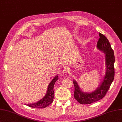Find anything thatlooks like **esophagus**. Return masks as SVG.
<instances>
[{
  "label": "esophagus",
  "instance_id": "esophagus-1",
  "mask_svg": "<svg viewBox=\"0 0 122 122\" xmlns=\"http://www.w3.org/2000/svg\"><path fill=\"white\" fill-rule=\"evenodd\" d=\"M63 72L64 73V74H67L69 72V69L67 67H64L63 68Z\"/></svg>",
  "mask_w": 122,
  "mask_h": 122
}]
</instances>
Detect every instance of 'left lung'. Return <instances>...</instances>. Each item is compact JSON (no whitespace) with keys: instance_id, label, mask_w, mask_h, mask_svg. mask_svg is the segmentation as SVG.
<instances>
[{"instance_id":"left-lung-1","label":"left lung","mask_w":122,"mask_h":122,"mask_svg":"<svg viewBox=\"0 0 122 122\" xmlns=\"http://www.w3.org/2000/svg\"><path fill=\"white\" fill-rule=\"evenodd\" d=\"M99 36L100 38L97 43V47L98 50L105 54V75L98 88L91 92L82 91L77 82L73 79L72 81L75 86L74 98L81 104H90L103 98L114 79L115 58L113 51L107 38L101 33H99Z\"/></svg>"}]
</instances>
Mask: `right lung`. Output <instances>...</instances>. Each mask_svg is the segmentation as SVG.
Masks as SVG:
<instances>
[{
	"mask_svg": "<svg viewBox=\"0 0 122 122\" xmlns=\"http://www.w3.org/2000/svg\"><path fill=\"white\" fill-rule=\"evenodd\" d=\"M58 79V75L56 76L54 79L52 80L48 86L47 90L46 95L39 101H38L36 103L32 104H25V105L29 107L35 108H43L51 104L53 101L54 99V87L55 82Z\"/></svg>",
	"mask_w": 122,
	"mask_h": 122,
	"instance_id": "1",
	"label": "right lung"
}]
</instances>
